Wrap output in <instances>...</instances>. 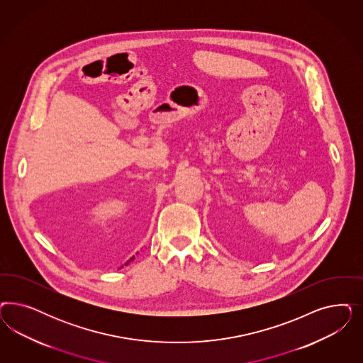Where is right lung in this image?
Here are the masks:
<instances>
[{
  "label": "right lung",
  "mask_w": 363,
  "mask_h": 363,
  "mask_svg": "<svg viewBox=\"0 0 363 363\" xmlns=\"http://www.w3.org/2000/svg\"><path fill=\"white\" fill-rule=\"evenodd\" d=\"M132 259H133V257H130V260H132ZM127 263H129V260L127 262Z\"/></svg>",
  "instance_id": "1"
}]
</instances>
